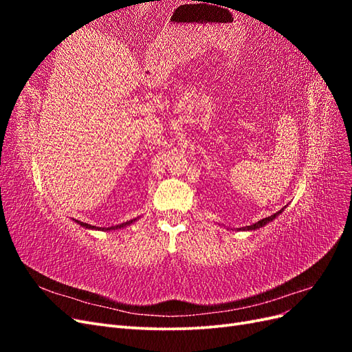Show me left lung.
<instances>
[{
    "mask_svg": "<svg viewBox=\"0 0 352 352\" xmlns=\"http://www.w3.org/2000/svg\"><path fill=\"white\" fill-rule=\"evenodd\" d=\"M285 208H286V207H283V208L279 210L278 212H274V214L270 216V217H265V219H263V220H260V221H257V223H254V225H251V226H245V228H241V229H238V230H255V229H260V228L267 225V223L273 221L276 217H278V216L280 214V212H282Z\"/></svg>",
    "mask_w": 352,
    "mask_h": 352,
    "instance_id": "obj_1",
    "label": "left lung"
}]
</instances>
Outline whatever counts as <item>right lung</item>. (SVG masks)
Masks as SVG:
<instances>
[{"label":"right lung","mask_w":352,"mask_h":352,"mask_svg":"<svg viewBox=\"0 0 352 352\" xmlns=\"http://www.w3.org/2000/svg\"><path fill=\"white\" fill-rule=\"evenodd\" d=\"M138 219H133V220H131V221H124V223H122V225H117V226H111V228H97V226H91V225H88V223H83V221H79V220H74L78 223V225H80L82 228H85V229H91V230H117V229H123V228H126V226H131L133 221H136Z\"/></svg>","instance_id":"right-lung-1"}]
</instances>
